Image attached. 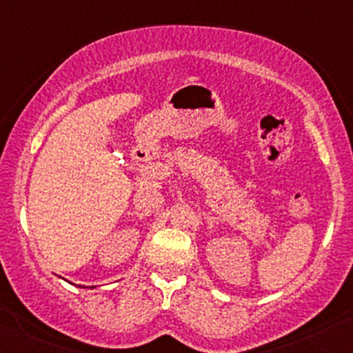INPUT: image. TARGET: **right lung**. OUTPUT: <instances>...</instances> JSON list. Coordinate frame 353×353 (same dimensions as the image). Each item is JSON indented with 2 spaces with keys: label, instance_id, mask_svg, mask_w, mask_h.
Masks as SVG:
<instances>
[{
  "label": "right lung",
  "instance_id": "add662e5",
  "mask_svg": "<svg viewBox=\"0 0 353 353\" xmlns=\"http://www.w3.org/2000/svg\"><path fill=\"white\" fill-rule=\"evenodd\" d=\"M92 288H94V286H92Z\"/></svg>",
  "mask_w": 353,
  "mask_h": 353
}]
</instances>
